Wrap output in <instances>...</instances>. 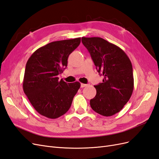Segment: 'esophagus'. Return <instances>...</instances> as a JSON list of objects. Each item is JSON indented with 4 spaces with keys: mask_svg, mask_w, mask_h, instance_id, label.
Here are the masks:
<instances>
[{
    "mask_svg": "<svg viewBox=\"0 0 159 159\" xmlns=\"http://www.w3.org/2000/svg\"><path fill=\"white\" fill-rule=\"evenodd\" d=\"M88 85L87 84H81V88H84L86 87Z\"/></svg>",
    "mask_w": 159,
    "mask_h": 159,
    "instance_id": "obj_1",
    "label": "esophagus"
}]
</instances>
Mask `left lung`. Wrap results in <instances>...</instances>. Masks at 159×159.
Returning <instances> with one entry per match:
<instances>
[{"instance_id":"8db88e82","label":"left lung","mask_w":159,"mask_h":159,"mask_svg":"<svg viewBox=\"0 0 159 159\" xmlns=\"http://www.w3.org/2000/svg\"><path fill=\"white\" fill-rule=\"evenodd\" d=\"M103 82L94 87L97 91L90 100L92 109L103 116H112L119 112L133 93V67L121 48L99 37L81 38Z\"/></svg>"}]
</instances>
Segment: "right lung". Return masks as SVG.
<instances>
[{
	"mask_svg": "<svg viewBox=\"0 0 159 159\" xmlns=\"http://www.w3.org/2000/svg\"><path fill=\"white\" fill-rule=\"evenodd\" d=\"M81 38L55 41L36 50L27 61L23 80L24 92L36 111L56 119L71 107L80 83L67 84L57 75L68 65L69 55L77 48Z\"/></svg>",
	"mask_w": 159,
	"mask_h": 159,
	"instance_id": "add662e5",
	"label": "right lung"
}]
</instances>
